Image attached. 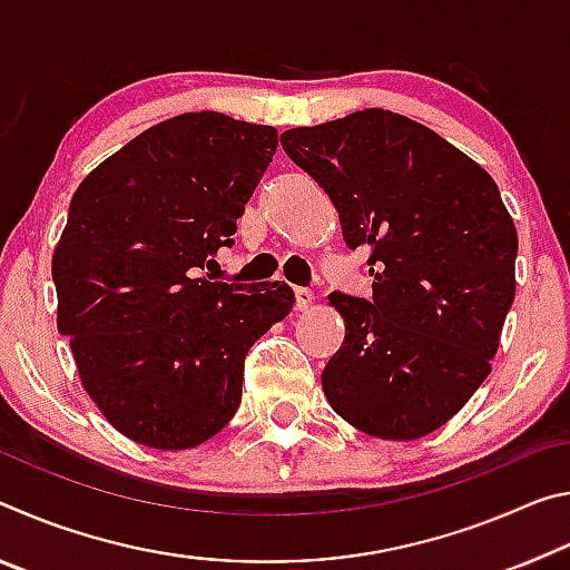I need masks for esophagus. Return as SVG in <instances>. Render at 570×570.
Returning a JSON list of instances; mask_svg holds the SVG:
<instances>
[{
    "label": "esophagus",
    "instance_id": "1",
    "mask_svg": "<svg viewBox=\"0 0 570 570\" xmlns=\"http://www.w3.org/2000/svg\"><path fill=\"white\" fill-rule=\"evenodd\" d=\"M314 304V292H308V288H296V308L298 312H308Z\"/></svg>",
    "mask_w": 570,
    "mask_h": 570
}]
</instances>
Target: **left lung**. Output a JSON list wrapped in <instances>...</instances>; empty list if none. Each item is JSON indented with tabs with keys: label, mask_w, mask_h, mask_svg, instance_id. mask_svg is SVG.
Here are the masks:
<instances>
[{
	"label": "left lung",
	"mask_w": 570,
	"mask_h": 570,
	"mask_svg": "<svg viewBox=\"0 0 570 570\" xmlns=\"http://www.w3.org/2000/svg\"><path fill=\"white\" fill-rule=\"evenodd\" d=\"M370 250L372 298L330 294L344 344L324 366L332 410L364 435L417 440L493 370L515 298L518 234L485 168L404 115L366 108L282 135Z\"/></svg>",
	"instance_id": "1"
}]
</instances>
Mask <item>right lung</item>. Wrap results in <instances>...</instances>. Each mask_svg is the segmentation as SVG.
Wrapping results in <instances>:
<instances>
[{"mask_svg": "<svg viewBox=\"0 0 570 570\" xmlns=\"http://www.w3.org/2000/svg\"><path fill=\"white\" fill-rule=\"evenodd\" d=\"M278 146L272 125L183 112L153 125L77 186L52 254L57 330L82 390L125 438L190 450L240 404L244 360L294 308L284 282L198 276Z\"/></svg>", "mask_w": 570, "mask_h": 570, "instance_id": "add662e5", "label": "right lung"}]
</instances>
